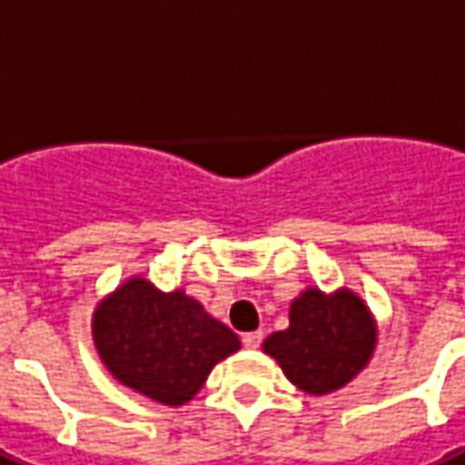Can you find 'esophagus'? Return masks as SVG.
<instances>
[{
  "mask_svg": "<svg viewBox=\"0 0 465 465\" xmlns=\"http://www.w3.org/2000/svg\"><path fill=\"white\" fill-rule=\"evenodd\" d=\"M244 349H257L262 344V332H247L242 337Z\"/></svg>",
  "mask_w": 465,
  "mask_h": 465,
  "instance_id": "1",
  "label": "esophagus"
}]
</instances>
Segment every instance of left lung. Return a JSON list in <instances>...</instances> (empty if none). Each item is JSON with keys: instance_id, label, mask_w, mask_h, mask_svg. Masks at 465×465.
<instances>
[{"instance_id": "1", "label": "left lung", "mask_w": 465, "mask_h": 465, "mask_svg": "<svg viewBox=\"0 0 465 465\" xmlns=\"http://www.w3.org/2000/svg\"><path fill=\"white\" fill-rule=\"evenodd\" d=\"M376 344L379 322L359 293L308 286L291 301L289 327L269 334L262 349L298 391L330 395L369 366Z\"/></svg>"}]
</instances>
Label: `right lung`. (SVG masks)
I'll list each match as a JSON object with an SVG mask.
<instances>
[{"mask_svg":"<svg viewBox=\"0 0 465 465\" xmlns=\"http://www.w3.org/2000/svg\"><path fill=\"white\" fill-rule=\"evenodd\" d=\"M92 340L109 373L147 401L179 408L193 401L215 363L240 344L186 291H160L131 276L94 305Z\"/></svg>","mask_w":465,"mask_h":465,"instance_id":"1","label":"right lung"}]
</instances>
